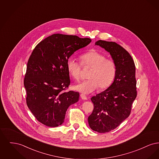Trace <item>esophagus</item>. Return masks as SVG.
Instances as JSON below:
<instances>
[{
    "mask_svg": "<svg viewBox=\"0 0 159 159\" xmlns=\"http://www.w3.org/2000/svg\"><path fill=\"white\" fill-rule=\"evenodd\" d=\"M80 97H81V98L83 100H87V97L84 95H83V94H81L80 95Z\"/></svg>",
    "mask_w": 159,
    "mask_h": 159,
    "instance_id": "obj_1",
    "label": "esophagus"
}]
</instances>
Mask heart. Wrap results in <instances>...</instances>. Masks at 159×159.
I'll use <instances>...</instances> for the list:
<instances>
[{"label":"heart","mask_w":159,"mask_h":159,"mask_svg":"<svg viewBox=\"0 0 159 159\" xmlns=\"http://www.w3.org/2000/svg\"><path fill=\"white\" fill-rule=\"evenodd\" d=\"M82 64L92 69L88 75V80L73 86L75 90L83 94H89L99 88L105 89L113 81L116 73V66L113 61L107 59L106 56L96 51H91L80 56ZM68 73L74 79L80 76L81 64L70 57L67 61Z\"/></svg>","instance_id":"b5f03b06"}]
</instances>
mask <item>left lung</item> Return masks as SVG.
Listing matches in <instances>:
<instances>
[{
  "label": "left lung",
  "mask_w": 159,
  "mask_h": 159,
  "mask_svg": "<svg viewBox=\"0 0 159 159\" xmlns=\"http://www.w3.org/2000/svg\"><path fill=\"white\" fill-rule=\"evenodd\" d=\"M109 52L116 66L113 82L104 91L91 98L94 108L88 117L89 125L99 133L110 132L127 119L136 97L135 66L132 57L113 42H95Z\"/></svg>",
  "instance_id": "8db88e82"
}]
</instances>
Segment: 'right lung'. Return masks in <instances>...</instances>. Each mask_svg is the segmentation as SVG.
Masks as SVG:
<instances>
[{
    "instance_id": "obj_1",
    "label": "right lung",
    "mask_w": 159,
    "mask_h": 159,
    "mask_svg": "<svg viewBox=\"0 0 159 159\" xmlns=\"http://www.w3.org/2000/svg\"><path fill=\"white\" fill-rule=\"evenodd\" d=\"M91 42L89 38L53 34L32 52L24 81L26 101L31 112L44 125H62L68 107L79 101V92H64L70 83L67 61Z\"/></svg>"
}]
</instances>
